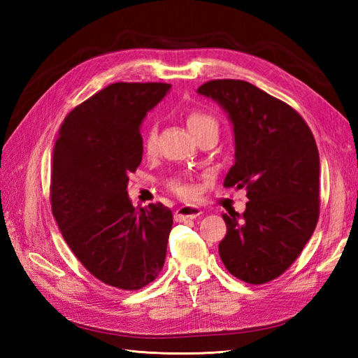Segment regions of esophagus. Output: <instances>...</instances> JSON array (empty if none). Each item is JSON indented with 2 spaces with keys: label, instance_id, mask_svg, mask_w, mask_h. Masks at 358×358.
<instances>
[{
  "label": "esophagus",
  "instance_id": "1",
  "mask_svg": "<svg viewBox=\"0 0 358 358\" xmlns=\"http://www.w3.org/2000/svg\"><path fill=\"white\" fill-rule=\"evenodd\" d=\"M201 215V209L195 204H185L175 210V220L177 222H185V220H194Z\"/></svg>",
  "mask_w": 358,
  "mask_h": 358
}]
</instances>
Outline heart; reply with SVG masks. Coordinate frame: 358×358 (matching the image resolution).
<instances>
[{"mask_svg":"<svg viewBox=\"0 0 358 358\" xmlns=\"http://www.w3.org/2000/svg\"><path fill=\"white\" fill-rule=\"evenodd\" d=\"M186 123L189 131H191L195 138H199L200 135L208 131H217L218 124L215 118L209 115V113L203 112V110H191L186 115ZM157 135H158V129L155 123H149L146 131H144V149H146L148 154H152L155 150L157 146ZM173 189L177 191L180 195H189L191 194V189H189L183 183H175Z\"/></svg>","mask_w":358,"mask_h":358,"instance_id":"obj_1","label":"heart"}]
</instances>
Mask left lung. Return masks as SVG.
Segmentation results:
<instances>
[{
	"label": "left lung",
	"mask_w": 358,
	"mask_h": 358,
	"mask_svg": "<svg viewBox=\"0 0 358 358\" xmlns=\"http://www.w3.org/2000/svg\"><path fill=\"white\" fill-rule=\"evenodd\" d=\"M218 103L234 131L235 159L224 186L246 187L240 215L223 214L218 252L226 269L250 285L281 275L318 222L320 157L314 135L291 106L241 80H214L196 90Z\"/></svg>",
	"instance_id": "8db88e82"
}]
</instances>
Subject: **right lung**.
<instances>
[{
	"label": "right lung",
	"mask_w": 358,
	"mask_h": 358,
	"mask_svg": "<svg viewBox=\"0 0 358 358\" xmlns=\"http://www.w3.org/2000/svg\"><path fill=\"white\" fill-rule=\"evenodd\" d=\"M171 90L166 83H113L63 121L53 149L52 212L67 246L103 283L136 291L163 269L172 210L134 208L129 173L143 158L140 126Z\"/></svg>",
	"instance_id": "obj_1"
}]
</instances>
